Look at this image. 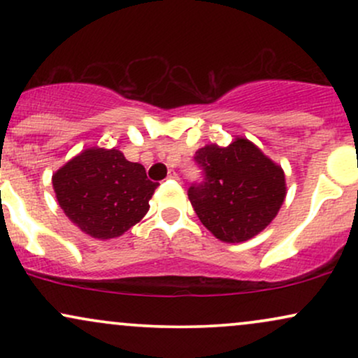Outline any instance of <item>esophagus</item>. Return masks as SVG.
I'll use <instances>...</instances> for the list:
<instances>
[{
	"mask_svg": "<svg viewBox=\"0 0 358 358\" xmlns=\"http://www.w3.org/2000/svg\"><path fill=\"white\" fill-rule=\"evenodd\" d=\"M166 178H168V180H178V175H176V171L170 170V173H168Z\"/></svg>",
	"mask_w": 358,
	"mask_h": 358,
	"instance_id": "1",
	"label": "esophagus"
}]
</instances>
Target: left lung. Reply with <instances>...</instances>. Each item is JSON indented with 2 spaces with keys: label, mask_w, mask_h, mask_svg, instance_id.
I'll use <instances>...</instances> for the list:
<instances>
[{
  "label": "left lung",
  "mask_w": 358,
  "mask_h": 358,
  "mask_svg": "<svg viewBox=\"0 0 358 358\" xmlns=\"http://www.w3.org/2000/svg\"><path fill=\"white\" fill-rule=\"evenodd\" d=\"M203 182L188 188L193 210L224 242H244L264 231L286 196L285 171L245 138L195 153Z\"/></svg>",
  "instance_id": "obj_1"
}]
</instances>
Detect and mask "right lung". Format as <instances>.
<instances>
[{
	"label": "right lung",
	"instance_id": "1",
	"mask_svg": "<svg viewBox=\"0 0 358 358\" xmlns=\"http://www.w3.org/2000/svg\"><path fill=\"white\" fill-rule=\"evenodd\" d=\"M65 215L94 239H114L129 231L150 210L158 183L145 166L131 163L119 150L89 148L52 176Z\"/></svg>",
	"mask_w": 358,
	"mask_h": 358
}]
</instances>
